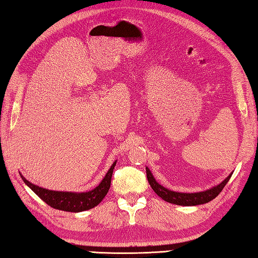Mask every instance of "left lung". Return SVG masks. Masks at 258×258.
I'll list each match as a JSON object with an SVG mask.
<instances>
[{"mask_svg": "<svg viewBox=\"0 0 258 258\" xmlns=\"http://www.w3.org/2000/svg\"><path fill=\"white\" fill-rule=\"evenodd\" d=\"M232 174L233 173L229 174L222 183L217 184L216 186H213V187L208 188L206 190L196 191V193H183V191L171 190L166 187H164V186L161 185L160 183H157L155 177L153 176L152 172L150 171V168L146 167L147 180H149L153 190H154L155 193L165 202H168L171 203V204H175V205H180V206H196L201 204H206V203L211 202L221 193L222 189L224 188V186L227 184L229 178H231Z\"/></svg>", "mask_w": 258, "mask_h": 258, "instance_id": "left-lung-1", "label": "left lung"}]
</instances>
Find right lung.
Masks as SVG:
<instances>
[{"mask_svg":"<svg viewBox=\"0 0 258 258\" xmlns=\"http://www.w3.org/2000/svg\"><path fill=\"white\" fill-rule=\"evenodd\" d=\"M115 161L112 166L109 167L105 176L101 180V183L98 184L95 188L89 191H61V190H51L47 188H43L29 182L23 175H21L23 182L29 186V187L34 191V193L40 197L42 201H44L47 205L55 208V210L64 211V212H72V213H79L84 212L91 208L95 207L96 205L100 204L102 200L105 197L107 191L111 186V179L113 175V169L116 165Z\"/></svg>","mask_w":258,"mask_h":258,"instance_id":"add662e5","label":"right lung"}]
</instances>
